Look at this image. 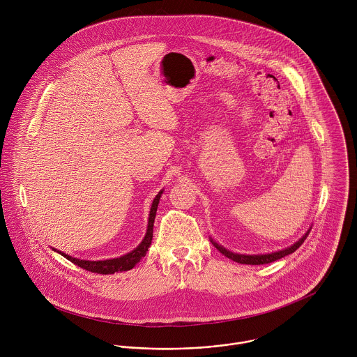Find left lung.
I'll list each match as a JSON object with an SVG mask.
<instances>
[{"mask_svg":"<svg viewBox=\"0 0 357 357\" xmlns=\"http://www.w3.org/2000/svg\"><path fill=\"white\" fill-rule=\"evenodd\" d=\"M309 231H310V228L307 229V232H306L305 235H304L300 241H297V242H296L294 245H291L290 248L283 249V250H279V252H275V253H268V255H238V253H232V252L227 250V249L222 248L221 245L215 243L213 239H210V241H211L213 246H214L221 255L228 257L229 259H232V261H235V262L246 264V265H262V264H269V262H273V261H276V259H280L282 257H286V255L294 253V252L304 243L306 236L309 235Z\"/></svg>","mask_w":357,"mask_h":357,"instance_id":"1","label":"left lung"}]
</instances>
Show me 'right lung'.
<instances>
[{
    "label": "right lung",
    "mask_w": 357,
    "mask_h": 357,
    "mask_svg": "<svg viewBox=\"0 0 357 357\" xmlns=\"http://www.w3.org/2000/svg\"><path fill=\"white\" fill-rule=\"evenodd\" d=\"M162 191L158 192V195L153 198V204H151V210H150V217H149V227H147V232L146 236L143 239V242L130 253L118 257V258H111V259H102V261H86V259H79V258H74L71 255L61 253L56 249H53L54 252H57L59 255L66 257L68 261H71L73 264L89 271V272H95V273H100V275H109V273H115V272H122V271H129L132 269L144 255L149 252V248L153 242V221H155V215H156V208L159 199L162 197Z\"/></svg>",
    "instance_id": "add662e5"
}]
</instances>
